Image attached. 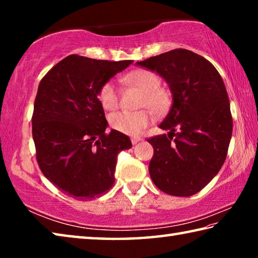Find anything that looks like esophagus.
I'll return each instance as SVG.
<instances>
[{"label": "esophagus", "mask_w": 258, "mask_h": 258, "mask_svg": "<svg viewBox=\"0 0 258 258\" xmlns=\"http://www.w3.org/2000/svg\"><path fill=\"white\" fill-rule=\"evenodd\" d=\"M142 140H143V139H142L141 137H133V138H132V143H133V145H137V143L141 142Z\"/></svg>", "instance_id": "esophagus-1"}]
</instances>
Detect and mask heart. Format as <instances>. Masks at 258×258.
Listing matches in <instances>:
<instances>
[{
	"label": "heart",
	"instance_id": "1",
	"mask_svg": "<svg viewBox=\"0 0 258 258\" xmlns=\"http://www.w3.org/2000/svg\"><path fill=\"white\" fill-rule=\"evenodd\" d=\"M126 81L140 87L145 92L143 106H148L156 112H163L168 107V94L160 89V78L155 73L147 69L134 71L126 76ZM99 100L107 110L118 107L119 92L115 82L109 81L99 91ZM152 115L149 110L118 111L110 116V125L118 132L126 135H139L151 123Z\"/></svg>",
	"mask_w": 258,
	"mask_h": 258
}]
</instances>
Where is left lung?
Wrapping results in <instances>:
<instances>
[{
  "label": "left lung",
  "mask_w": 258,
  "mask_h": 258,
  "mask_svg": "<svg viewBox=\"0 0 258 258\" xmlns=\"http://www.w3.org/2000/svg\"><path fill=\"white\" fill-rule=\"evenodd\" d=\"M167 83L172 106L159 128L167 135L148 139L154 147L151 180L165 194L189 197L211 182L223 166L232 137V116L223 80L195 52L176 49L138 61Z\"/></svg>",
  "instance_id": "8db88e82"
}]
</instances>
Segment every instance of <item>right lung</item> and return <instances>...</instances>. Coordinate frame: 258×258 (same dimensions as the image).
<instances>
[{"mask_svg":"<svg viewBox=\"0 0 258 258\" xmlns=\"http://www.w3.org/2000/svg\"><path fill=\"white\" fill-rule=\"evenodd\" d=\"M132 60L107 61L72 54L38 85L34 103L33 139L44 176L77 200L100 197L115 183L117 155L131 149L127 135L107 134L99 91Z\"/></svg>","mask_w":258,"mask_h":258,"instance_id":"right-lung-1","label":"right lung"}]
</instances>
